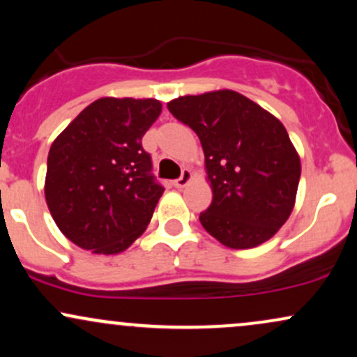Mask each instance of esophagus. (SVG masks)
Returning <instances> with one entry per match:
<instances>
[{
	"mask_svg": "<svg viewBox=\"0 0 357 357\" xmlns=\"http://www.w3.org/2000/svg\"><path fill=\"white\" fill-rule=\"evenodd\" d=\"M191 179H192V173H191V171H190V169H183L181 178L174 179L173 184H174V188H178V190H181V188L186 186V184L190 183Z\"/></svg>",
	"mask_w": 357,
	"mask_h": 357,
	"instance_id": "34e87169",
	"label": "esophagus"
}]
</instances>
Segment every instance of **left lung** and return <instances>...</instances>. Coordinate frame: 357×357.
Segmentation results:
<instances>
[{"label": "left lung", "instance_id": "left-lung-1", "mask_svg": "<svg viewBox=\"0 0 357 357\" xmlns=\"http://www.w3.org/2000/svg\"><path fill=\"white\" fill-rule=\"evenodd\" d=\"M190 126L204 153L213 202L203 228L228 248H253L272 238L294 210L301 158L275 116L235 90H213L167 102Z\"/></svg>", "mask_w": 357, "mask_h": 357}]
</instances>
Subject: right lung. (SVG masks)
I'll return each instance as SVG.
<instances>
[{
  "label": "right lung",
  "mask_w": 357,
  "mask_h": 357,
  "mask_svg": "<svg viewBox=\"0 0 357 357\" xmlns=\"http://www.w3.org/2000/svg\"><path fill=\"white\" fill-rule=\"evenodd\" d=\"M161 110L155 99L102 97L53 141L45 199L77 247L116 255L146 231L165 188L154 181L141 141Z\"/></svg>",
  "instance_id": "right-lung-1"
}]
</instances>
